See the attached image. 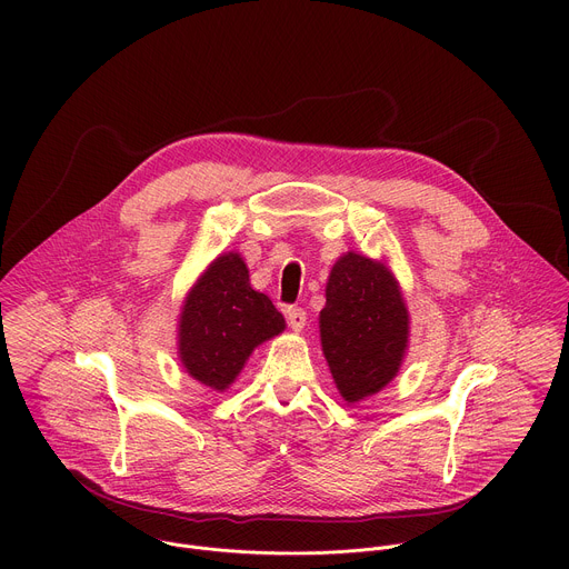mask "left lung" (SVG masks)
<instances>
[{"label": "left lung", "instance_id": "left-lung-1", "mask_svg": "<svg viewBox=\"0 0 569 569\" xmlns=\"http://www.w3.org/2000/svg\"><path fill=\"white\" fill-rule=\"evenodd\" d=\"M286 331L268 295L250 283V270L231 250L218 254L187 292L178 317V358L198 382L227 391L250 356Z\"/></svg>", "mask_w": 569, "mask_h": 569}]
</instances>
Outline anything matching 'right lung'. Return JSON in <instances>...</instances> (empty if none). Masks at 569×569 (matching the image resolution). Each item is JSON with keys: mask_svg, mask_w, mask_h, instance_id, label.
I'll return each instance as SVG.
<instances>
[{"mask_svg": "<svg viewBox=\"0 0 569 569\" xmlns=\"http://www.w3.org/2000/svg\"><path fill=\"white\" fill-rule=\"evenodd\" d=\"M321 351L347 402L385 389L410 347V310L385 261L342 254L327 281L319 312Z\"/></svg>", "mask_w": 569, "mask_h": 569, "instance_id": "obj_1", "label": "right lung"}]
</instances>
